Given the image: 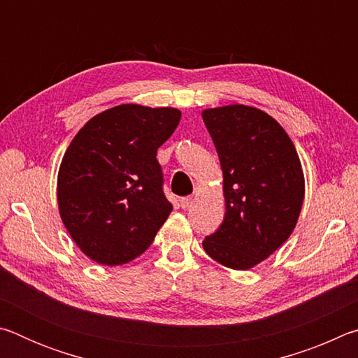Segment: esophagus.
Listing matches in <instances>:
<instances>
[{
	"instance_id": "esophagus-1",
	"label": "esophagus",
	"mask_w": 358,
	"mask_h": 358,
	"mask_svg": "<svg viewBox=\"0 0 358 358\" xmlns=\"http://www.w3.org/2000/svg\"><path fill=\"white\" fill-rule=\"evenodd\" d=\"M191 203H192V197H191V196H186V197H181V199H180V207H181V208L191 207Z\"/></svg>"
}]
</instances>
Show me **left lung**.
I'll use <instances>...</instances> for the list:
<instances>
[{
    "mask_svg": "<svg viewBox=\"0 0 358 358\" xmlns=\"http://www.w3.org/2000/svg\"><path fill=\"white\" fill-rule=\"evenodd\" d=\"M203 123L220 156L226 215L203 250L248 270L286 241L299 220L305 178L296 150L275 118L241 104L207 108Z\"/></svg>",
    "mask_w": 358,
    "mask_h": 358,
    "instance_id": "obj_1",
    "label": "left lung"
}]
</instances>
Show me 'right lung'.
<instances>
[{
  "instance_id": "obj_1",
  "label": "right lung",
  "mask_w": 358,
  "mask_h": 358,
  "mask_svg": "<svg viewBox=\"0 0 358 358\" xmlns=\"http://www.w3.org/2000/svg\"><path fill=\"white\" fill-rule=\"evenodd\" d=\"M180 117L171 107H112L90 120L66 150L58 172L59 215L94 262H131L171 215L156 153Z\"/></svg>"
}]
</instances>
